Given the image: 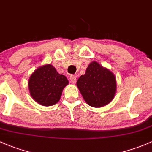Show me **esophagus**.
<instances>
[{
    "instance_id": "esophagus-1",
    "label": "esophagus",
    "mask_w": 152,
    "mask_h": 152,
    "mask_svg": "<svg viewBox=\"0 0 152 152\" xmlns=\"http://www.w3.org/2000/svg\"><path fill=\"white\" fill-rule=\"evenodd\" d=\"M70 80H71L72 83L75 84V83L76 82V77L75 76H73V75H71V76H70Z\"/></svg>"
}]
</instances>
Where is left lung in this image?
<instances>
[{
  "label": "left lung",
  "instance_id": "left-lung-1",
  "mask_svg": "<svg viewBox=\"0 0 152 152\" xmlns=\"http://www.w3.org/2000/svg\"><path fill=\"white\" fill-rule=\"evenodd\" d=\"M83 98L90 106L100 108L114 99L116 92V76L96 61L89 63L76 82Z\"/></svg>",
  "mask_w": 152,
  "mask_h": 152
}]
</instances>
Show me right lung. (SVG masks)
<instances>
[{
    "instance_id": "add662e5",
    "label": "right lung",
    "mask_w": 152,
    "mask_h": 152,
    "mask_svg": "<svg viewBox=\"0 0 152 152\" xmlns=\"http://www.w3.org/2000/svg\"><path fill=\"white\" fill-rule=\"evenodd\" d=\"M68 80L59 74L51 64L38 67L30 76L28 88L33 100L44 106H51L60 100Z\"/></svg>"
}]
</instances>
